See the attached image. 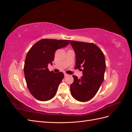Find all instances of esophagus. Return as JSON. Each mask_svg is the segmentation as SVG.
Listing matches in <instances>:
<instances>
[{
  "label": "esophagus",
  "mask_w": 132,
  "mask_h": 132,
  "mask_svg": "<svg viewBox=\"0 0 132 132\" xmlns=\"http://www.w3.org/2000/svg\"><path fill=\"white\" fill-rule=\"evenodd\" d=\"M64 77H68V76L69 75V74H67V73H64Z\"/></svg>",
  "instance_id": "1"
}]
</instances>
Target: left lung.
<instances>
[{
	"mask_svg": "<svg viewBox=\"0 0 132 132\" xmlns=\"http://www.w3.org/2000/svg\"><path fill=\"white\" fill-rule=\"evenodd\" d=\"M70 44L76 55L75 69L82 70L83 75L80 79L73 75L70 92L77 101L86 102L96 94L104 79L105 55L94 43L70 41Z\"/></svg>",
	"mask_w": 132,
	"mask_h": 132,
	"instance_id": "obj_1",
	"label": "left lung"
}]
</instances>
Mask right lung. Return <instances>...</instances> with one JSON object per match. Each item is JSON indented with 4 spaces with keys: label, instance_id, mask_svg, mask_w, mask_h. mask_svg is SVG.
Returning a JSON list of instances; mask_svg holds the SVG:
<instances>
[{
    "label": "right lung",
    "instance_id": "1",
    "mask_svg": "<svg viewBox=\"0 0 132 132\" xmlns=\"http://www.w3.org/2000/svg\"><path fill=\"white\" fill-rule=\"evenodd\" d=\"M69 43L70 40L65 39H42L27 52L23 68L25 78L30 93L38 100H50L56 94L64 74L49 71L48 65L52 64L55 51Z\"/></svg>",
    "mask_w": 132,
    "mask_h": 132
}]
</instances>
